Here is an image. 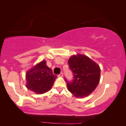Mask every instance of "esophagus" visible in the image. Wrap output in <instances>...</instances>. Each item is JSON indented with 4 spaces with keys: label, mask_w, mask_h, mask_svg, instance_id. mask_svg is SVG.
<instances>
[{
    "label": "esophagus",
    "mask_w": 126,
    "mask_h": 126,
    "mask_svg": "<svg viewBox=\"0 0 126 126\" xmlns=\"http://www.w3.org/2000/svg\"><path fill=\"white\" fill-rule=\"evenodd\" d=\"M63 73H60L59 75H58V77H63Z\"/></svg>",
    "instance_id": "1"
}]
</instances>
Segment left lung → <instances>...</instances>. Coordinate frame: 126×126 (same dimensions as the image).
<instances>
[{"instance_id": "left-lung-1", "label": "left lung", "mask_w": 126, "mask_h": 126, "mask_svg": "<svg viewBox=\"0 0 126 126\" xmlns=\"http://www.w3.org/2000/svg\"><path fill=\"white\" fill-rule=\"evenodd\" d=\"M68 65L73 76L71 81L65 78L69 91L76 97L88 96L99 83V66L89 57L80 54L71 57L68 60Z\"/></svg>"}]
</instances>
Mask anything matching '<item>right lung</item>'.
Here are the masks:
<instances>
[{
    "instance_id": "add662e5",
    "label": "right lung",
    "mask_w": 126,
    "mask_h": 126,
    "mask_svg": "<svg viewBox=\"0 0 126 126\" xmlns=\"http://www.w3.org/2000/svg\"><path fill=\"white\" fill-rule=\"evenodd\" d=\"M57 77L44 60L27 72L26 87L35 94H44L50 89Z\"/></svg>"
}]
</instances>
